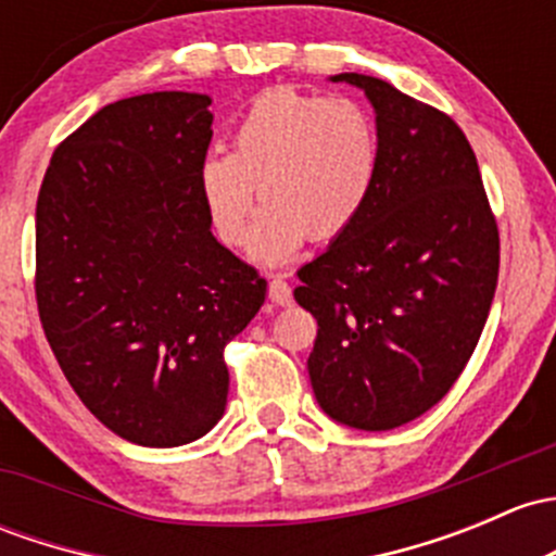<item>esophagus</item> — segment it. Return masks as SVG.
I'll return each mask as SVG.
<instances>
[{"mask_svg": "<svg viewBox=\"0 0 556 556\" xmlns=\"http://www.w3.org/2000/svg\"><path fill=\"white\" fill-rule=\"evenodd\" d=\"M268 298H271L277 306H290V303H293V288H290L282 277H274L271 282H268Z\"/></svg>", "mask_w": 556, "mask_h": 556, "instance_id": "obj_1", "label": "esophagus"}]
</instances>
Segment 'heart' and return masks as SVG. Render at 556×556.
<instances>
[{"label":"heart","instance_id":"b5f03b06","mask_svg":"<svg viewBox=\"0 0 556 556\" xmlns=\"http://www.w3.org/2000/svg\"><path fill=\"white\" fill-rule=\"evenodd\" d=\"M381 127L362 101L274 87L239 116L231 154L204 156L200 194L215 233L239 248L258 189L266 210L250 253L279 263L306 237L327 242L359 218L381 175Z\"/></svg>","mask_w":556,"mask_h":556}]
</instances>
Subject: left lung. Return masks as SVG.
I'll list each match as a JSON object with an SVG mask.
<instances>
[{"instance_id":"1","label":"left lung","mask_w":556,"mask_h":556,"mask_svg":"<svg viewBox=\"0 0 556 556\" xmlns=\"http://www.w3.org/2000/svg\"><path fill=\"white\" fill-rule=\"evenodd\" d=\"M365 90L381 127V175L359 218L298 268L317 317L308 376L338 424L386 431L424 416L475 354L498 285V224L464 130L389 81Z\"/></svg>"}]
</instances>
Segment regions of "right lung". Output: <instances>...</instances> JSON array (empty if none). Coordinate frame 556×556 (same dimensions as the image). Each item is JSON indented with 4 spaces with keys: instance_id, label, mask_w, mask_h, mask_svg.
I'll use <instances>...</instances> for the list:
<instances>
[{
    "instance_id": "add662e5",
    "label": "right lung",
    "mask_w": 556,
    "mask_h": 556,
    "mask_svg": "<svg viewBox=\"0 0 556 556\" xmlns=\"http://www.w3.org/2000/svg\"><path fill=\"white\" fill-rule=\"evenodd\" d=\"M207 106L200 92L109 103L58 146L37 200L47 343L87 410L146 447L218 424L224 349L266 301V279L210 231Z\"/></svg>"
}]
</instances>
